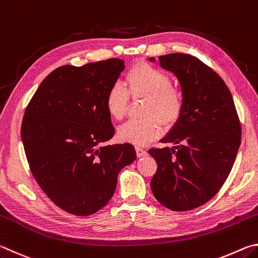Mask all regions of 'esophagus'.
<instances>
[{
  "instance_id": "1",
  "label": "esophagus",
  "mask_w": 258,
  "mask_h": 258,
  "mask_svg": "<svg viewBox=\"0 0 258 258\" xmlns=\"http://www.w3.org/2000/svg\"><path fill=\"white\" fill-rule=\"evenodd\" d=\"M135 151H137V155H138L139 158H140V157H145V156L148 155V152L145 149H142V148H140V147L135 148Z\"/></svg>"
}]
</instances>
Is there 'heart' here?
<instances>
[{
    "mask_svg": "<svg viewBox=\"0 0 258 258\" xmlns=\"http://www.w3.org/2000/svg\"><path fill=\"white\" fill-rule=\"evenodd\" d=\"M125 86L116 83L109 89L106 97V107L113 119L124 118L127 110L128 94L132 98H145L143 119H131L118 128L120 141L135 146H145L161 134V126H171L178 119L182 108V93L171 86V78L165 73L149 66L139 63L130 69L126 75ZM157 119L159 120H156Z\"/></svg>",
    "mask_w": 258,
    "mask_h": 258,
    "instance_id": "b5f03b06",
    "label": "heart"
}]
</instances>
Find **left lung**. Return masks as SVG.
I'll return each instance as SVG.
<instances>
[{
    "mask_svg": "<svg viewBox=\"0 0 258 258\" xmlns=\"http://www.w3.org/2000/svg\"><path fill=\"white\" fill-rule=\"evenodd\" d=\"M161 68L177 77L183 108L160 140L172 148H152L158 165L152 194L166 208L191 211L215 196L232 169L241 143V126L230 90L203 61L184 53L159 56ZM155 62V58H149Z\"/></svg>",
    "mask_w": 258,
    "mask_h": 258,
    "instance_id": "8db88e82",
    "label": "left lung"
}]
</instances>
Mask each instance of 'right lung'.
I'll return each mask as SVG.
<instances>
[{
  "label": "right lung",
  "instance_id": "1",
  "mask_svg": "<svg viewBox=\"0 0 258 258\" xmlns=\"http://www.w3.org/2000/svg\"><path fill=\"white\" fill-rule=\"evenodd\" d=\"M124 69L117 58L56 68L25 110L21 140L30 171L47 197L74 215L106 206L118 173L137 159L130 143L103 145L115 134L106 97Z\"/></svg>",
  "mask_w": 258,
  "mask_h": 258
}]
</instances>
